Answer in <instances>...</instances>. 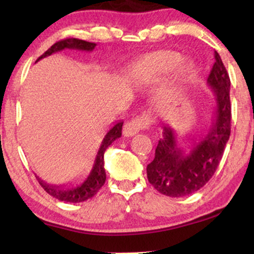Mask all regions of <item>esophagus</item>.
Returning <instances> with one entry per match:
<instances>
[{
    "label": "esophagus",
    "instance_id": "obj_1",
    "mask_svg": "<svg viewBox=\"0 0 254 254\" xmlns=\"http://www.w3.org/2000/svg\"><path fill=\"white\" fill-rule=\"evenodd\" d=\"M150 117L148 115H142L139 117L132 119V121L127 122L123 127V135L125 137H131L136 135L141 130L147 129L150 125Z\"/></svg>",
    "mask_w": 254,
    "mask_h": 254
}]
</instances>
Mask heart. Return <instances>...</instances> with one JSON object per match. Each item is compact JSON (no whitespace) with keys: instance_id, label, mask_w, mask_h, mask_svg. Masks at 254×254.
Here are the masks:
<instances>
[{"instance_id":"b5f03b06","label":"heart","mask_w":254,"mask_h":254,"mask_svg":"<svg viewBox=\"0 0 254 254\" xmlns=\"http://www.w3.org/2000/svg\"><path fill=\"white\" fill-rule=\"evenodd\" d=\"M179 54L173 51H159L142 58L130 75V81L137 86L148 84L160 80L173 70L179 63ZM190 71L189 64L179 66L173 82L161 94V101L165 105L174 104L180 95L182 84Z\"/></svg>"}]
</instances>
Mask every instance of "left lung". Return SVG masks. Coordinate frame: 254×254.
I'll return each instance as SVG.
<instances>
[{
    "label": "left lung",
    "instance_id": "obj_1",
    "mask_svg": "<svg viewBox=\"0 0 254 254\" xmlns=\"http://www.w3.org/2000/svg\"><path fill=\"white\" fill-rule=\"evenodd\" d=\"M206 83L212 90L216 104L210 127L198 136V139L191 138L190 150L185 151L178 144L176 130L165 125L155 157L147 166L149 183L160 193L168 197L189 196L202 189L214 176L229 139L230 80L216 51Z\"/></svg>",
    "mask_w": 254,
    "mask_h": 254
}]
</instances>
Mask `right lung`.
Listing matches in <instances>:
<instances>
[{
	"instance_id": "obj_1",
	"label": "right lung",
	"mask_w": 254,
	"mask_h": 254,
	"mask_svg": "<svg viewBox=\"0 0 254 254\" xmlns=\"http://www.w3.org/2000/svg\"><path fill=\"white\" fill-rule=\"evenodd\" d=\"M97 46L95 43H89L86 40L76 39V38H66V39L60 40V42L55 43L54 45L45 51L44 54L37 60V62L42 58L51 56L52 54L58 51H62L64 49H72V50H81V51H93ZM122 127H123V122H117L113 125L111 129L107 131L105 135L103 142H101L100 148H99L97 157L94 160V165H93L92 171L88 174V177L81 183L80 185L76 186H65V185H51V184L45 183L44 180L40 179L39 177L36 178L39 182L42 188L48 192L52 197H55L58 200L69 203H80L84 200L89 199L93 196L97 194V192L103 188L106 180V172L104 168V154L105 150L109 148V145L112 144L116 139L122 136Z\"/></svg>"
}]
</instances>
